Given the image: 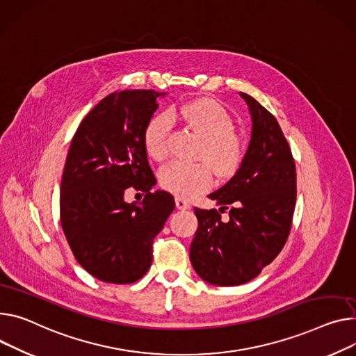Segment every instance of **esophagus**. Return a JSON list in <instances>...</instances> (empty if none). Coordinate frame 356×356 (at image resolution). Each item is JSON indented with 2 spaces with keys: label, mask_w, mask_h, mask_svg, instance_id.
<instances>
[{
  "label": "esophagus",
  "mask_w": 356,
  "mask_h": 356,
  "mask_svg": "<svg viewBox=\"0 0 356 356\" xmlns=\"http://www.w3.org/2000/svg\"><path fill=\"white\" fill-rule=\"evenodd\" d=\"M175 205L178 209L181 211H185V209H189L191 208V204L188 201H185L184 198H175Z\"/></svg>",
  "instance_id": "obj_1"
}]
</instances>
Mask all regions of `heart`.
<instances>
[{
	"label": "heart",
	"instance_id": "heart-1",
	"mask_svg": "<svg viewBox=\"0 0 356 356\" xmlns=\"http://www.w3.org/2000/svg\"><path fill=\"white\" fill-rule=\"evenodd\" d=\"M171 117L185 124L201 140L197 156L201 162L185 163L174 161L159 170V184L179 198H193L212 184L211 170L220 177L232 175L243 159V143L234 132V121L227 109L218 102L201 98L171 109ZM170 118L165 114L154 115L144 129L147 154L162 161L168 155Z\"/></svg>",
	"mask_w": 356,
	"mask_h": 356
}]
</instances>
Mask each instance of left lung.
Here are the masks:
<instances>
[{
  "instance_id": "left-lung-1",
  "label": "left lung",
  "mask_w": 356,
  "mask_h": 356,
  "mask_svg": "<svg viewBox=\"0 0 356 356\" xmlns=\"http://www.w3.org/2000/svg\"><path fill=\"white\" fill-rule=\"evenodd\" d=\"M239 95L251 114V141L235 175L208 195L221 208L194 209L198 229L189 250L195 272L218 286L248 282L278 257L296 201L295 162L277 118L251 95Z\"/></svg>"
}]
</instances>
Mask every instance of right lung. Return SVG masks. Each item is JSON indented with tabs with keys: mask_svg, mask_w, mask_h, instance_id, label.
<instances>
[{
	"mask_svg": "<svg viewBox=\"0 0 356 356\" xmlns=\"http://www.w3.org/2000/svg\"><path fill=\"white\" fill-rule=\"evenodd\" d=\"M154 90H127L99 101L81 121L61 179L60 215L70 248L87 272L108 284L141 280L152 262V242L175 208L155 191L144 129L158 108ZM129 187L144 190L128 204Z\"/></svg>",
	"mask_w": 356,
	"mask_h": 356,
	"instance_id": "right-lung-1",
	"label": "right lung"
}]
</instances>
